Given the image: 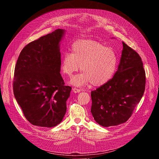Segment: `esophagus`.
Segmentation results:
<instances>
[{
	"mask_svg": "<svg viewBox=\"0 0 159 159\" xmlns=\"http://www.w3.org/2000/svg\"><path fill=\"white\" fill-rule=\"evenodd\" d=\"M72 89H73L74 93H80V92L81 91L80 89H77V88H75V87H74Z\"/></svg>",
	"mask_w": 159,
	"mask_h": 159,
	"instance_id": "34e87169",
	"label": "esophagus"
}]
</instances>
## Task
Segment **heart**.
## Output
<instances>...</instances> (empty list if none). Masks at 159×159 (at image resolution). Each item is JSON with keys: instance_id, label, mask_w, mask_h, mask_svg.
Masks as SVG:
<instances>
[{"instance_id": "b5f03b06", "label": "heart", "mask_w": 159, "mask_h": 159, "mask_svg": "<svg viewBox=\"0 0 159 159\" xmlns=\"http://www.w3.org/2000/svg\"><path fill=\"white\" fill-rule=\"evenodd\" d=\"M118 58L115 51L94 40H78L72 52L65 53L61 59L62 72L71 76L80 68L82 72L74 77L71 84L82 86L90 83L100 86L108 82L116 69Z\"/></svg>"}]
</instances>
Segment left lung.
<instances>
[{
  "mask_svg": "<svg viewBox=\"0 0 159 159\" xmlns=\"http://www.w3.org/2000/svg\"><path fill=\"white\" fill-rule=\"evenodd\" d=\"M123 46L115 75L90 94V111L95 121L104 127L127 121L145 91L146 78L142 58L124 42Z\"/></svg>",
  "mask_w": 159,
  "mask_h": 159,
  "instance_id": "1",
  "label": "left lung"
}]
</instances>
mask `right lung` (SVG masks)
I'll return each instance as SVG.
<instances>
[{
  "label": "right lung",
  "mask_w": 159,
  "mask_h": 159,
  "mask_svg": "<svg viewBox=\"0 0 159 159\" xmlns=\"http://www.w3.org/2000/svg\"><path fill=\"white\" fill-rule=\"evenodd\" d=\"M65 30L34 40L22 50L14 70L13 92L27 120L41 127H53L62 121L72 87L60 74V42Z\"/></svg>",
  "instance_id": "obj_1"
}]
</instances>
